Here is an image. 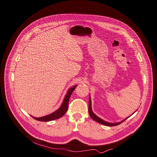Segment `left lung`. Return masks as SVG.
<instances>
[{"instance_id":"8db88e82","label":"left lung","mask_w":157,"mask_h":157,"mask_svg":"<svg viewBox=\"0 0 157 157\" xmlns=\"http://www.w3.org/2000/svg\"><path fill=\"white\" fill-rule=\"evenodd\" d=\"M88 112H89V115L90 117L94 120L95 121H96L97 122H98V123H100L101 124H103V125H105V126H117V125H119L121 123H122V122H123L124 121H125L126 119H127L128 118H126V119L122 121L119 122H117V123H110V122H106L105 121H103V119H101V118H99V117H98L96 115H95L92 110V104H91V98H90V96L89 95V105H88Z\"/></svg>"}]
</instances>
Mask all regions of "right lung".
Masks as SVG:
<instances>
[{"label":"right lung","instance_id":"1","mask_svg":"<svg viewBox=\"0 0 157 157\" xmlns=\"http://www.w3.org/2000/svg\"><path fill=\"white\" fill-rule=\"evenodd\" d=\"M76 86H77V85H75V86L71 87V88H69L65 95V97L64 98V100L63 101L62 105H61V106L56 111L54 112L53 113H52L49 115H45V116L42 117H35L33 116L32 117L37 121H43V122L51 121L55 120V119L62 117L63 115H65V113L67 112V111L68 110V106H69V102L70 97Z\"/></svg>","mask_w":157,"mask_h":157}]
</instances>
